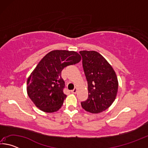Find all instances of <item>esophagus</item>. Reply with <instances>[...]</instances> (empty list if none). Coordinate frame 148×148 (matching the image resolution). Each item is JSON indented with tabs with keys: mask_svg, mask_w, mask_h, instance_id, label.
Here are the masks:
<instances>
[{
	"mask_svg": "<svg viewBox=\"0 0 148 148\" xmlns=\"http://www.w3.org/2000/svg\"><path fill=\"white\" fill-rule=\"evenodd\" d=\"M76 91H77V89L76 88H74L73 90H72L71 92H72V93H73V94H76Z\"/></svg>",
	"mask_w": 148,
	"mask_h": 148,
	"instance_id": "1",
	"label": "esophagus"
}]
</instances>
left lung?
Here are the masks:
<instances>
[{
  "label": "left lung",
  "instance_id": "1",
  "mask_svg": "<svg viewBox=\"0 0 148 148\" xmlns=\"http://www.w3.org/2000/svg\"><path fill=\"white\" fill-rule=\"evenodd\" d=\"M85 76L88 86V98L81 102L83 108L92 114L104 111L116 99L118 81L111 65L95 51H81Z\"/></svg>",
  "mask_w": 148,
  "mask_h": 148
}]
</instances>
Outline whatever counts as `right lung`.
Masks as SVG:
<instances>
[{
    "label": "right lung",
    "mask_w": 148,
    "mask_h": 148,
    "mask_svg": "<svg viewBox=\"0 0 148 148\" xmlns=\"http://www.w3.org/2000/svg\"><path fill=\"white\" fill-rule=\"evenodd\" d=\"M81 60L73 51L54 50L46 55L27 79V94L36 107L45 112H56L63 104L64 82L62 69Z\"/></svg>",
    "instance_id": "1"
}]
</instances>
